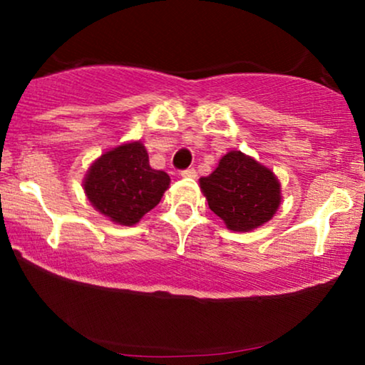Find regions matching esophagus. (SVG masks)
I'll use <instances>...</instances> for the list:
<instances>
[{
  "label": "esophagus",
  "instance_id": "esophagus-1",
  "mask_svg": "<svg viewBox=\"0 0 365 365\" xmlns=\"http://www.w3.org/2000/svg\"><path fill=\"white\" fill-rule=\"evenodd\" d=\"M181 176L189 178V179H196L197 173H196V169H194V168H189V169H184V171H181Z\"/></svg>",
  "mask_w": 365,
  "mask_h": 365
}]
</instances>
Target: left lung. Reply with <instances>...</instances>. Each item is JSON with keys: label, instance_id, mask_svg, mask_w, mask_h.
<instances>
[{"label": "left lung", "instance_id": "left-lung-1", "mask_svg": "<svg viewBox=\"0 0 365 365\" xmlns=\"http://www.w3.org/2000/svg\"><path fill=\"white\" fill-rule=\"evenodd\" d=\"M211 211L229 231L249 232L274 217L282 202L281 182L267 166L241 151H229L199 179Z\"/></svg>", "mask_w": 365, "mask_h": 365}]
</instances>
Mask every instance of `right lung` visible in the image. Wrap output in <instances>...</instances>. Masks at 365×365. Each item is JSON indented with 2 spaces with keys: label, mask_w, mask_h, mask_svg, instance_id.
Segmentation results:
<instances>
[{
  "label": "right lung",
  "mask_w": 365,
  "mask_h": 365,
  "mask_svg": "<svg viewBox=\"0 0 365 365\" xmlns=\"http://www.w3.org/2000/svg\"><path fill=\"white\" fill-rule=\"evenodd\" d=\"M171 179L149 166L141 141L108 149L88 168L83 189L99 214L121 226H134L161 201Z\"/></svg>",
  "instance_id": "right-lung-1"
}]
</instances>
